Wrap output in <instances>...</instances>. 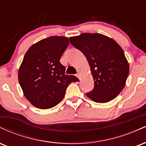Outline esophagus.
<instances>
[{"instance_id": "obj_1", "label": "esophagus", "mask_w": 146, "mask_h": 146, "mask_svg": "<svg viewBox=\"0 0 146 146\" xmlns=\"http://www.w3.org/2000/svg\"><path fill=\"white\" fill-rule=\"evenodd\" d=\"M76 76L78 77V78H80V73H77Z\"/></svg>"}]
</instances>
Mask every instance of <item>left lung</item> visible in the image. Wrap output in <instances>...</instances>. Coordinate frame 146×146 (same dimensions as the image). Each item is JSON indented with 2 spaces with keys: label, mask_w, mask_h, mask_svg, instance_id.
Returning <instances> with one entry per match:
<instances>
[{
  "label": "left lung",
  "mask_w": 146,
  "mask_h": 146,
  "mask_svg": "<svg viewBox=\"0 0 146 146\" xmlns=\"http://www.w3.org/2000/svg\"><path fill=\"white\" fill-rule=\"evenodd\" d=\"M69 40L89 64L95 87L87 97L98 103L115 99L125 86L130 69L122 48L115 40L98 33H83Z\"/></svg>",
  "instance_id": "1"
}]
</instances>
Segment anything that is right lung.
<instances>
[{"label": "right lung", "instance_id": "add662e5", "mask_svg": "<svg viewBox=\"0 0 146 146\" xmlns=\"http://www.w3.org/2000/svg\"><path fill=\"white\" fill-rule=\"evenodd\" d=\"M68 38L51 36L30 46L18 70V81L27 100L35 107L48 109L63 100L69 84L79 81L65 75L60 59L67 48Z\"/></svg>", "mask_w": 146, "mask_h": 146}]
</instances>
